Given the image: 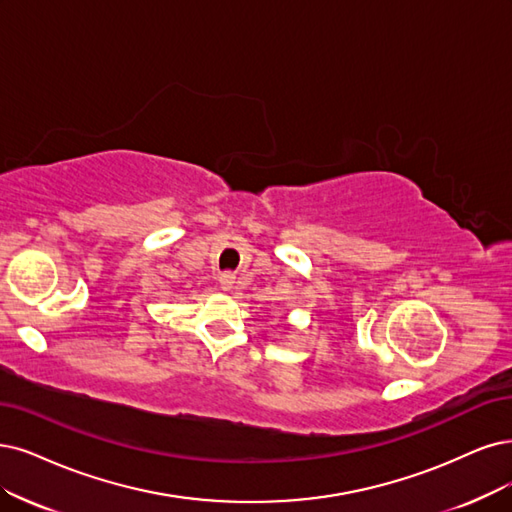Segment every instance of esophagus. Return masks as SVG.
I'll list each match as a JSON object with an SVG mask.
<instances>
[{
  "mask_svg": "<svg viewBox=\"0 0 512 512\" xmlns=\"http://www.w3.org/2000/svg\"><path fill=\"white\" fill-rule=\"evenodd\" d=\"M234 285H236V278H234V274L225 272V274H221V276H219V287H221V291H232V289H234Z\"/></svg>",
  "mask_w": 512,
  "mask_h": 512,
  "instance_id": "obj_1",
  "label": "esophagus"
}]
</instances>
